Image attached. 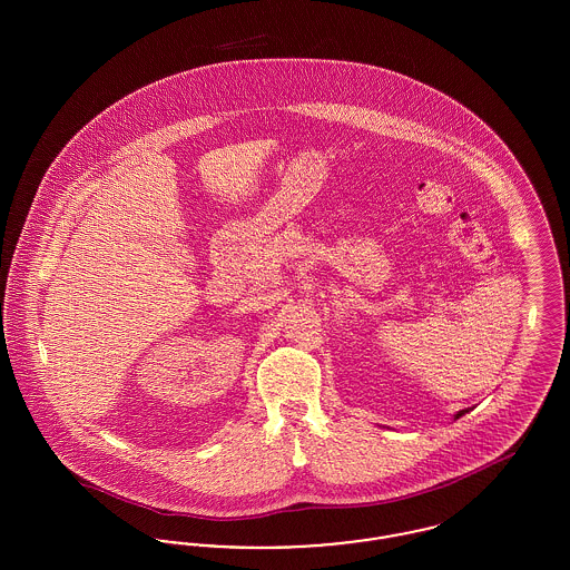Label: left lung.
Instances as JSON below:
<instances>
[{"instance_id":"8db88e82","label":"left lung","mask_w":570,"mask_h":570,"mask_svg":"<svg viewBox=\"0 0 570 570\" xmlns=\"http://www.w3.org/2000/svg\"><path fill=\"white\" fill-rule=\"evenodd\" d=\"M465 412H470V410H460V412H458V414H455V419H460V416H463V414H465Z\"/></svg>"}]
</instances>
